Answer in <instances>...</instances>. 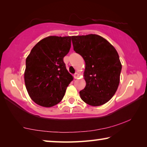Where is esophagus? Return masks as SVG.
<instances>
[{"label":"esophagus","instance_id":"1","mask_svg":"<svg viewBox=\"0 0 147 147\" xmlns=\"http://www.w3.org/2000/svg\"><path fill=\"white\" fill-rule=\"evenodd\" d=\"M79 76H80V74H78V73H76L75 74H74V78H78V77H79Z\"/></svg>","mask_w":147,"mask_h":147}]
</instances>
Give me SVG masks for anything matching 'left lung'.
<instances>
[{
  "label": "left lung",
  "mask_w": 147,
  "mask_h": 147,
  "mask_svg": "<svg viewBox=\"0 0 147 147\" xmlns=\"http://www.w3.org/2000/svg\"><path fill=\"white\" fill-rule=\"evenodd\" d=\"M74 51L86 63L84 78L86 85L80 95L84 102L99 106L110 100L120 82L122 65L112 45L96 34L72 36Z\"/></svg>",
  "instance_id": "obj_1"
}]
</instances>
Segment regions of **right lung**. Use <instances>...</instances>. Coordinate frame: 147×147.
I'll return each mask as SVG.
<instances>
[{"label":"right lung","instance_id":"right-lung-1","mask_svg":"<svg viewBox=\"0 0 147 147\" xmlns=\"http://www.w3.org/2000/svg\"><path fill=\"white\" fill-rule=\"evenodd\" d=\"M71 46V36H49L39 41L27 56L24 82L36 104L51 108L63 99L73 80L63 62Z\"/></svg>","mask_w":147,"mask_h":147}]
</instances>
